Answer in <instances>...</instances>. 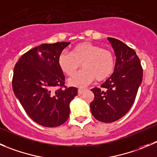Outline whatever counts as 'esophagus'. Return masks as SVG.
Segmentation results:
<instances>
[{
	"label": "esophagus",
	"mask_w": 157,
	"mask_h": 157,
	"mask_svg": "<svg viewBox=\"0 0 157 157\" xmlns=\"http://www.w3.org/2000/svg\"><path fill=\"white\" fill-rule=\"evenodd\" d=\"M85 91V89L84 88H79L78 89V94H83V92Z\"/></svg>",
	"instance_id": "1"
}]
</instances>
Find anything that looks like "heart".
Returning a JSON list of instances; mask_svg holds the SVG:
<instances>
[{
	"mask_svg": "<svg viewBox=\"0 0 157 157\" xmlns=\"http://www.w3.org/2000/svg\"><path fill=\"white\" fill-rule=\"evenodd\" d=\"M83 70L69 80V84L83 87L97 81H104L114 73L115 59L113 52L90 42H82L73 47L71 52H62L58 56V65L64 74L73 76L80 67Z\"/></svg>",
	"mask_w": 157,
	"mask_h": 157,
	"instance_id": "obj_1",
	"label": "heart"
}]
</instances>
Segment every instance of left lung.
<instances>
[{"mask_svg":"<svg viewBox=\"0 0 157 157\" xmlns=\"http://www.w3.org/2000/svg\"><path fill=\"white\" fill-rule=\"evenodd\" d=\"M116 56L112 75L92 92L94 99L90 103V112L102 122H112L129 111L136 99L143 80V68L134 49L115 38H108Z\"/></svg>","mask_w":157,"mask_h":157,"instance_id":"obj_1","label":"left lung"}]
</instances>
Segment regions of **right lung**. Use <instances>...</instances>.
I'll return each instance as SVG.
<instances>
[{
    "mask_svg": "<svg viewBox=\"0 0 157 157\" xmlns=\"http://www.w3.org/2000/svg\"><path fill=\"white\" fill-rule=\"evenodd\" d=\"M70 42L42 44L23 54L14 68V94L26 113L45 127L63 124L77 88L64 87L65 77L58 56Z\"/></svg>",
    "mask_w": 157,
    "mask_h": 157,
    "instance_id": "obj_1",
    "label": "right lung"
}]
</instances>
